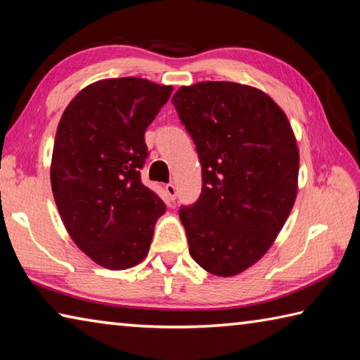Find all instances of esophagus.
Returning <instances> with one entry per match:
<instances>
[{
    "label": "esophagus",
    "mask_w": 360,
    "mask_h": 360,
    "mask_svg": "<svg viewBox=\"0 0 360 360\" xmlns=\"http://www.w3.org/2000/svg\"><path fill=\"white\" fill-rule=\"evenodd\" d=\"M165 191H167L168 198L172 200V202H174L176 197H178V188H176V186L172 184V182H169V184L165 186Z\"/></svg>",
    "instance_id": "esophagus-1"
}]
</instances>
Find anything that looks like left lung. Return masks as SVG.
Listing matches in <instances>:
<instances>
[{
    "mask_svg": "<svg viewBox=\"0 0 360 360\" xmlns=\"http://www.w3.org/2000/svg\"><path fill=\"white\" fill-rule=\"evenodd\" d=\"M173 105L202 163V195L179 210L188 252L211 275L235 276L264 257L295 203L294 130L270 96L245 84L181 87Z\"/></svg>",
    "mask_w": 360,
    "mask_h": 360,
    "instance_id": "1",
    "label": "left lung"
}]
</instances>
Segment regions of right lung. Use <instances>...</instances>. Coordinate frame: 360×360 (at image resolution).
I'll return each instance as SVG.
<instances>
[{"mask_svg":"<svg viewBox=\"0 0 360 360\" xmlns=\"http://www.w3.org/2000/svg\"><path fill=\"white\" fill-rule=\"evenodd\" d=\"M173 92L143 77L103 79L66 106L53 143L52 193L72 241L109 270L138 265L167 206L146 187L144 131Z\"/></svg>","mask_w":360,"mask_h":360,"instance_id":"add662e5","label":"right lung"}]
</instances>
